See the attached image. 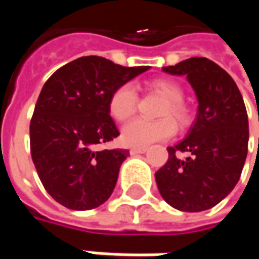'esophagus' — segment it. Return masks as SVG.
I'll return each mask as SVG.
<instances>
[{"label": "esophagus", "instance_id": "34e87169", "mask_svg": "<svg viewBox=\"0 0 259 259\" xmlns=\"http://www.w3.org/2000/svg\"><path fill=\"white\" fill-rule=\"evenodd\" d=\"M147 151V147H133L130 150V154L131 155H137V154H144Z\"/></svg>", "mask_w": 259, "mask_h": 259}]
</instances>
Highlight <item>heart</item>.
Listing matches in <instances>:
<instances>
[{"mask_svg":"<svg viewBox=\"0 0 259 259\" xmlns=\"http://www.w3.org/2000/svg\"><path fill=\"white\" fill-rule=\"evenodd\" d=\"M151 89L158 94L164 104L161 105L158 116H171L179 126L189 124V111L183 101V89L170 79H155L151 82ZM137 91L133 83H124L116 88L109 98V114L116 121H125L133 116L137 108ZM176 133V125L170 118H161L157 121L133 119L121 130V140L130 147H147L163 141Z\"/></svg>","mask_w":259,"mask_h":259,"instance_id":"b5f03b06","label":"heart"}]
</instances>
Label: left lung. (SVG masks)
<instances>
[{
  "label": "left lung",
  "instance_id": "8db88e82",
  "mask_svg": "<svg viewBox=\"0 0 259 259\" xmlns=\"http://www.w3.org/2000/svg\"><path fill=\"white\" fill-rule=\"evenodd\" d=\"M163 72L186 76L197 98V115L157 173L161 197L182 212L213 207L234 190L248 153V115L235 80L206 57H192ZM179 152H187L180 159Z\"/></svg>",
  "mask_w": 259,
  "mask_h": 259
}]
</instances>
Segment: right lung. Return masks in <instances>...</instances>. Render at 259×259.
Returning a JSON list of instances; mask_svg holds the SVG:
<instances>
[{
	"instance_id": "obj_1",
	"label": "right lung",
	"mask_w": 259,
	"mask_h": 259,
	"mask_svg": "<svg viewBox=\"0 0 259 259\" xmlns=\"http://www.w3.org/2000/svg\"><path fill=\"white\" fill-rule=\"evenodd\" d=\"M148 69L85 56L49 77L30 122V148L37 174L56 202L72 210H91L109 199L130 155L119 148L96 150L119 135L109 115V98Z\"/></svg>"
}]
</instances>
